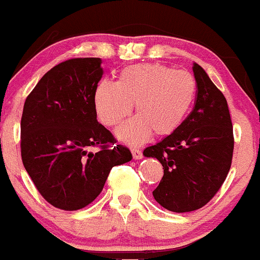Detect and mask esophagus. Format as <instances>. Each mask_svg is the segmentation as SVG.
<instances>
[{
	"label": "esophagus",
	"mask_w": 260,
	"mask_h": 260,
	"mask_svg": "<svg viewBox=\"0 0 260 260\" xmlns=\"http://www.w3.org/2000/svg\"><path fill=\"white\" fill-rule=\"evenodd\" d=\"M131 153H133L134 159H141L144 157L142 156L141 150H139V148H131Z\"/></svg>",
	"instance_id": "1"
}]
</instances>
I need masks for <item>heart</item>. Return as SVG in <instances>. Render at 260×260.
Returning a JSON list of instances; mask_svg holds the SVG:
<instances>
[{
	"label": "heart",
	"mask_w": 260,
	"mask_h": 260,
	"mask_svg": "<svg viewBox=\"0 0 260 260\" xmlns=\"http://www.w3.org/2000/svg\"><path fill=\"white\" fill-rule=\"evenodd\" d=\"M197 94V81L190 72L159 63L125 67L116 82L99 81L93 102L98 119L113 127L133 110L138 116L116 131L122 142L140 145L154 134L163 138L179 129Z\"/></svg>",
	"instance_id": "b5f03b06"
}]
</instances>
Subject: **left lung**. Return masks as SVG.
<instances>
[{
	"instance_id": "obj_1",
	"label": "left lung",
	"mask_w": 260,
	"mask_h": 260,
	"mask_svg": "<svg viewBox=\"0 0 260 260\" xmlns=\"http://www.w3.org/2000/svg\"><path fill=\"white\" fill-rule=\"evenodd\" d=\"M193 71V110L176 133L144 151L163 166L153 198L173 212L194 211L215 197L231 168L235 146L226 98L197 62Z\"/></svg>"
}]
</instances>
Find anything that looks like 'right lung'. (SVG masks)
<instances>
[{
	"label": "right lung",
	"instance_id": "1",
	"mask_svg": "<svg viewBox=\"0 0 260 260\" xmlns=\"http://www.w3.org/2000/svg\"><path fill=\"white\" fill-rule=\"evenodd\" d=\"M101 63L98 57H76L54 66L23 108V166L44 199L66 211L86 208L101 194L110 169L133 158L97 121L93 94L103 76Z\"/></svg>",
	"mask_w": 260,
	"mask_h": 260
}]
</instances>
